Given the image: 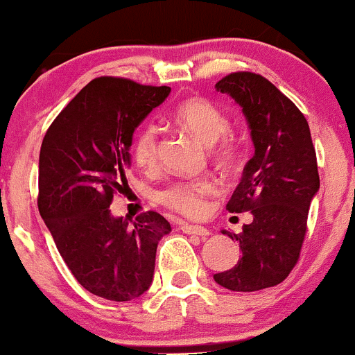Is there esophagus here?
<instances>
[{"instance_id":"34e87169","label":"esophagus","mask_w":355,"mask_h":355,"mask_svg":"<svg viewBox=\"0 0 355 355\" xmlns=\"http://www.w3.org/2000/svg\"><path fill=\"white\" fill-rule=\"evenodd\" d=\"M182 230L185 232V234H189V235H198V237H202V239H207V237H209V235H210V230H207L205 227H200V225H189V223H183Z\"/></svg>"}]
</instances>
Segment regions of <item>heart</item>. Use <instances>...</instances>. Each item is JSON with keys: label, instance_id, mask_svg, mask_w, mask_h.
Returning a JSON list of instances; mask_svg holds the SVG:
<instances>
[{"label": "heart", "instance_id": "1", "mask_svg": "<svg viewBox=\"0 0 355 355\" xmlns=\"http://www.w3.org/2000/svg\"><path fill=\"white\" fill-rule=\"evenodd\" d=\"M177 123L183 130L197 138L203 145L211 146L217 144L222 135L229 130V118L222 110L203 98H189L182 101L173 113ZM220 140V139H219ZM237 146L232 138H223L218 142L217 158L223 164L235 157ZM133 157L140 166L150 168L157 164L158 157V128L153 123H146L138 132L133 144ZM218 185L214 178H193L172 183L160 191V202L170 209L180 211L189 217H198L207 209V198L217 193Z\"/></svg>", "mask_w": 355, "mask_h": 355}]
</instances>
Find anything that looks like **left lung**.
<instances>
[{
	"label": "left lung",
	"mask_w": 355,
	"mask_h": 355,
	"mask_svg": "<svg viewBox=\"0 0 355 355\" xmlns=\"http://www.w3.org/2000/svg\"><path fill=\"white\" fill-rule=\"evenodd\" d=\"M215 88L242 108L255 153L227 203L232 214L252 211L254 220L239 235L222 230L237 240L242 257L214 279L234 292L262 291L282 282L299 260L320 187L315 150L300 110L263 76L232 73Z\"/></svg>",
	"instance_id": "left-lung-1"
}]
</instances>
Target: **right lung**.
Here are the masks:
<instances>
[{"label":"right lung","mask_w":355,"mask_h":355,"mask_svg":"<svg viewBox=\"0 0 355 355\" xmlns=\"http://www.w3.org/2000/svg\"><path fill=\"white\" fill-rule=\"evenodd\" d=\"M168 87L95 78L55 118L40 152V215L73 277L88 292L126 302L153 282L155 255L172 227L157 211L113 217V193L128 187L137 126Z\"/></svg>","instance_id":"add662e5"}]
</instances>
